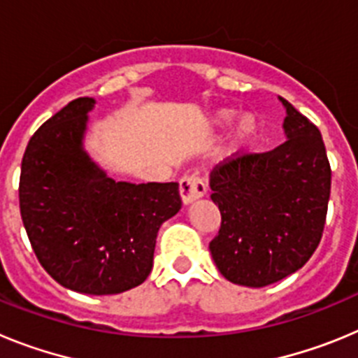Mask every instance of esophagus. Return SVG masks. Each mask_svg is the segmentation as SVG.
<instances>
[{
  "label": "esophagus",
  "instance_id": "esophagus-1",
  "mask_svg": "<svg viewBox=\"0 0 358 358\" xmlns=\"http://www.w3.org/2000/svg\"><path fill=\"white\" fill-rule=\"evenodd\" d=\"M179 194H181L182 204H192L206 194V185L199 176H185L179 181Z\"/></svg>",
  "mask_w": 358,
  "mask_h": 358
}]
</instances>
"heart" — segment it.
<instances>
[{"label": "heart", "mask_w": 358, "mask_h": 358, "mask_svg": "<svg viewBox=\"0 0 358 358\" xmlns=\"http://www.w3.org/2000/svg\"><path fill=\"white\" fill-rule=\"evenodd\" d=\"M236 118V110L233 109H222L215 115V125L217 127H226L233 120ZM256 132H258V123L252 115L240 116L238 122L235 123V127L231 131L229 138L226 143V156H240L248 150L256 140Z\"/></svg>", "instance_id": "b5f03b06"}]
</instances>
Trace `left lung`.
Segmentation results:
<instances>
[{"label": "left lung", "instance_id": "left-lung-1", "mask_svg": "<svg viewBox=\"0 0 358 358\" xmlns=\"http://www.w3.org/2000/svg\"><path fill=\"white\" fill-rule=\"evenodd\" d=\"M287 141L240 154L210 173L220 229L210 242L218 271L236 285L265 287L301 268L321 242L331 169L322 136L285 98Z\"/></svg>", "mask_w": 358, "mask_h": 358}]
</instances>
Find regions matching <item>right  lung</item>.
Returning a JSON list of instances; mask_svg holds the SVG:
<instances>
[{
  "label": "right lung",
  "mask_w": 358,
  "mask_h": 358,
  "mask_svg": "<svg viewBox=\"0 0 358 358\" xmlns=\"http://www.w3.org/2000/svg\"><path fill=\"white\" fill-rule=\"evenodd\" d=\"M93 98H77L31 136L19 208L31 249L62 287L91 296L141 285L157 231L181 210L177 182L113 181L82 147Z\"/></svg>",
  "instance_id": "1"
}]
</instances>
